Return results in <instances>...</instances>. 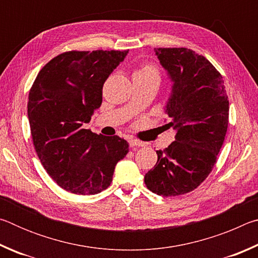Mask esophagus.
Returning a JSON list of instances; mask_svg holds the SVG:
<instances>
[{
	"mask_svg": "<svg viewBox=\"0 0 258 258\" xmlns=\"http://www.w3.org/2000/svg\"><path fill=\"white\" fill-rule=\"evenodd\" d=\"M128 143H130V147H131V148H134V147H143V146H145V143H143L142 141H139V140H135V139L128 140Z\"/></svg>",
	"mask_w": 258,
	"mask_h": 258,
	"instance_id": "1",
	"label": "esophagus"
}]
</instances>
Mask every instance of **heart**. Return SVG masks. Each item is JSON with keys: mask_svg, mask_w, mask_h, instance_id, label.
<instances>
[{"mask_svg": "<svg viewBox=\"0 0 258 258\" xmlns=\"http://www.w3.org/2000/svg\"><path fill=\"white\" fill-rule=\"evenodd\" d=\"M134 75L142 76V77H146V78H151V80H156V81L159 82L158 69L152 66V64H149V63L142 64V66L134 73Z\"/></svg>", "mask_w": 258, "mask_h": 258, "instance_id": "heart-1", "label": "heart"}]
</instances>
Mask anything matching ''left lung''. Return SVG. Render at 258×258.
<instances>
[{
	"label": "left lung",
	"instance_id": "8db88e82",
	"mask_svg": "<svg viewBox=\"0 0 258 258\" xmlns=\"http://www.w3.org/2000/svg\"><path fill=\"white\" fill-rule=\"evenodd\" d=\"M155 53L173 83L165 126L175 131V141L156 151L145 183L154 194L174 197L195 190L212 172L228 130L229 100L221 74L205 56L185 47Z\"/></svg>",
	"mask_w": 258,
	"mask_h": 258
}]
</instances>
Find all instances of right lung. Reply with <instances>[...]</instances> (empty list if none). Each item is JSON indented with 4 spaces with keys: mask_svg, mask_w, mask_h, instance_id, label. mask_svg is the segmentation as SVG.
I'll return each mask as SVG.
<instances>
[{
    "mask_svg": "<svg viewBox=\"0 0 258 258\" xmlns=\"http://www.w3.org/2000/svg\"><path fill=\"white\" fill-rule=\"evenodd\" d=\"M128 51H69L41 69L29 91L27 115L43 167L56 184L76 195L110 185L115 166L128 152L119 137L83 128L102 103V87Z\"/></svg>",
    "mask_w": 258,
    "mask_h": 258,
    "instance_id": "add662e5",
    "label": "right lung"
}]
</instances>
